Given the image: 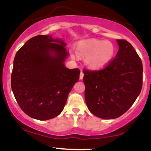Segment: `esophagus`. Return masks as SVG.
Masks as SVG:
<instances>
[{"label": "esophagus", "instance_id": "obj_1", "mask_svg": "<svg viewBox=\"0 0 151 151\" xmlns=\"http://www.w3.org/2000/svg\"><path fill=\"white\" fill-rule=\"evenodd\" d=\"M83 76H84V74H83V71L82 70H81V73H80V79L81 80H82V79H83Z\"/></svg>", "mask_w": 151, "mask_h": 151}]
</instances>
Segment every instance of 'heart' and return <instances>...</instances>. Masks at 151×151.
<instances>
[{"label": "heart", "instance_id": "1", "mask_svg": "<svg viewBox=\"0 0 151 151\" xmlns=\"http://www.w3.org/2000/svg\"><path fill=\"white\" fill-rule=\"evenodd\" d=\"M116 49L111 42L89 38L78 43L76 53H71L74 60L78 58V54L85 57V63L90 69L99 70L105 68L113 60Z\"/></svg>", "mask_w": 151, "mask_h": 151}]
</instances>
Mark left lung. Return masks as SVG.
<instances>
[{"mask_svg":"<svg viewBox=\"0 0 151 151\" xmlns=\"http://www.w3.org/2000/svg\"><path fill=\"white\" fill-rule=\"evenodd\" d=\"M119 49L103 70H83L85 100L97 117L113 119L130 108L142 86V61L133 46L125 40H116Z\"/></svg>","mask_w":151,"mask_h":151,"instance_id":"obj_1","label":"left lung"}]
</instances>
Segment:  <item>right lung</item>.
Instances as JSON below:
<instances>
[{
	"label": "right lung",
	"mask_w": 151,
	"mask_h": 151,
	"mask_svg": "<svg viewBox=\"0 0 151 151\" xmlns=\"http://www.w3.org/2000/svg\"><path fill=\"white\" fill-rule=\"evenodd\" d=\"M65 46L62 38L37 35L17 52L11 86L21 109L32 119L46 121L60 115L79 80L78 68L65 67Z\"/></svg>",
	"instance_id": "obj_1"
}]
</instances>
